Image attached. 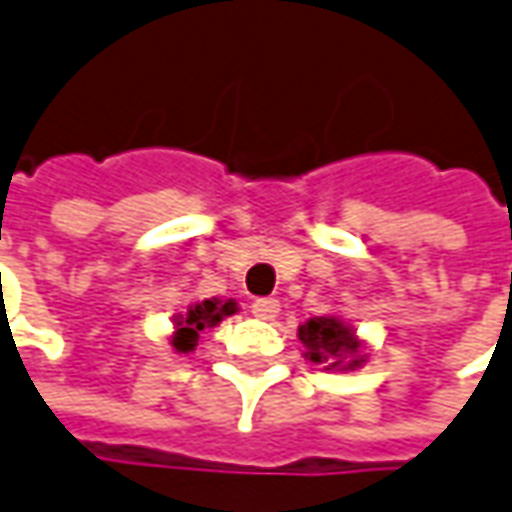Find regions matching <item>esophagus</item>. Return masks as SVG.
Returning <instances> with one entry per match:
<instances>
[{
    "mask_svg": "<svg viewBox=\"0 0 512 512\" xmlns=\"http://www.w3.org/2000/svg\"><path fill=\"white\" fill-rule=\"evenodd\" d=\"M250 310L256 318H262V321H273L276 315H279V301L276 298H256L253 304H250Z\"/></svg>",
    "mask_w": 512,
    "mask_h": 512,
    "instance_id": "esophagus-1",
    "label": "esophagus"
}]
</instances>
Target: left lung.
<instances>
[{"label":"left lung","mask_w":512,"mask_h":512,"mask_svg":"<svg viewBox=\"0 0 512 512\" xmlns=\"http://www.w3.org/2000/svg\"><path fill=\"white\" fill-rule=\"evenodd\" d=\"M298 338L304 344V358L338 372H352L366 363L355 329L338 315H318L298 327Z\"/></svg>","instance_id":"left-lung-1"}]
</instances>
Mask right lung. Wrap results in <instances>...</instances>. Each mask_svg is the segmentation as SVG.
I'll return each instance as SVG.
<instances>
[{
  "label": "right lung",
  "mask_w": 512,
  "mask_h": 512,
  "mask_svg": "<svg viewBox=\"0 0 512 512\" xmlns=\"http://www.w3.org/2000/svg\"><path fill=\"white\" fill-rule=\"evenodd\" d=\"M236 312V301L228 298V301H219V298H205L200 304H194V307H188L185 315H177L174 321H177V332H174V338H171V346L177 349V352H194V346L200 341V335L205 329L216 327L222 318H228Z\"/></svg>",
  "instance_id": "obj_1"
}]
</instances>
